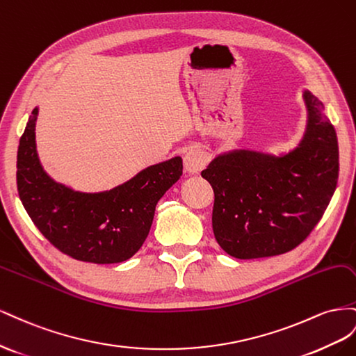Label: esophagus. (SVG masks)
Masks as SVG:
<instances>
[{
    "label": "esophagus",
    "mask_w": 356,
    "mask_h": 356,
    "mask_svg": "<svg viewBox=\"0 0 356 356\" xmlns=\"http://www.w3.org/2000/svg\"><path fill=\"white\" fill-rule=\"evenodd\" d=\"M206 164V156L204 152L200 149H191L184 158V165L185 170L191 175H195V172L201 171V168Z\"/></svg>",
    "instance_id": "esophagus-1"
}]
</instances>
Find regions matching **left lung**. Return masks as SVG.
Wrapping results in <instances>:
<instances>
[{"instance_id":"1","label":"left lung","mask_w":356,"mask_h":356,"mask_svg":"<svg viewBox=\"0 0 356 356\" xmlns=\"http://www.w3.org/2000/svg\"><path fill=\"white\" fill-rule=\"evenodd\" d=\"M309 119L297 149L283 156L234 150L201 176L215 192L211 225L219 246L238 259L282 255L309 237L339 179L336 129L323 104L304 90Z\"/></svg>"}]
</instances>
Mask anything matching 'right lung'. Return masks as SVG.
I'll return each mask as SVG.
<instances>
[{"label":"right lung","mask_w":356,"mask_h":356,"mask_svg":"<svg viewBox=\"0 0 356 356\" xmlns=\"http://www.w3.org/2000/svg\"><path fill=\"white\" fill-rule=\"evenodd\" d=\"M34 108L17 147V192L40 232L65 255L94 264L127 261L143 245L156 202L180 179L176 156L110 191L86 194L50 179L35 150Z\"/></svg>","instance_id":"right-lung-1"}]
</instances>
